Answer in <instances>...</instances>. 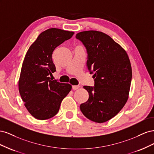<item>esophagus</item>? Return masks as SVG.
I'll return each instance as SVG.
<instances>
[{
	"mask_svg": "<svg viewBox=\"0 0 154 154\" xmlns=\"http://www.w3.org/2000/svg\"><path fill=\"white\" fill-rule=\"evenodd\" d=\"M80 88V86L79 85H73L72 86V89L73 90H77L78 88Z\"/></svg>",
	"mask_w": 154,
	"mask_h": 154,
	"instance_id": "obj_1",
	"label": "esophagus"
}]
</instances>
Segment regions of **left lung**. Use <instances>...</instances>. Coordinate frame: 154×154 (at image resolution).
<instances>
[{"label": "left lung", "mask_w": 154, "mask_h": 154, "mask_svg": "<svg viewBox=\"0 0 154 154\" xmlns=\"http://www.w3.org/2000/svg\"><path fill=\"white\" fill-rule=\"evenodd\" d=\"M76 38L86 48L87 66L91 73H94V87H83L88 99L80 105V110L92 122H106L117 115L128 100L132 76L128 56L103 32L82 31Z\"/></svg>", "instance_id": "left-lung-1"}]
</instances>
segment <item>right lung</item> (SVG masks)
I'll return each mask as SVG.
<instances>
[{"instance_id": "add662e5", "label": "right lung", "mask_w": 154, "mask_h": 154, "mask_svg": "<svg viewBox=\"0 0 154 154\" xmlns=\"http://www.w3.org/2000/svg\"><path fill=\"white\" fill-rule=\"evenodd\" d=\"M74 33L58 28L47 29L41 32L27 51L18 91L26 108L37 119H48L57 114L62 100L71 90L69 83L51 80L49 75L56 71L53 51Z\"/></svg>"}]
</instances>
